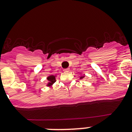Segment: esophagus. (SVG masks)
<instances>
[{
    "mask_svg": "<svg viewBox=\"0 0 132 132\" xmlns=\"http://www.w3.org/2000/svg\"><path fill=\"white\" fill-rule=\"evenodd\" d=\"M63 71H65V72H66V71H69V69H68V68H66V69H64Z\"/></svg>",
    "mask_w": 132,
    "mask_h": 132,
    "instance_id": "obj_1",
    "label": "esophagus"
}]
</instances>
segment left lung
I'll return each mask as SVG.
<instances>
[{"instance_id": "1", "label": "left lung", "mask_w": 132, "mask_h": 132, "mask_svg": "<svg viewBox=\"0 0 132 132\" xmlns=\"http://www.w3.org/2000/svg\"><path fill=\"white\" fill-rule=\"evenodd\" d=\"M84 77V76H82V77H80V79H82V78H83Z\"/></svg>"}]
</instances>
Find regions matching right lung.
I'll return each instance as SVG.
<instances>
[{
	"label": "right lung",
	"instance_id": "obj_1",
	"mask_svg": "<svg viewBox=\"0 0 132 132\" xmlns=\"http://www.w3.org/2000/svg\"><path fill=\"white\" fill-rule=\"evenodd\" d=\"M47 80H48V86H50L55 82V77L54 75L49 76L47 78Z\"/></svg>",
	"mask_w": 132,
	"mask_h": 132
}]
</instances>
